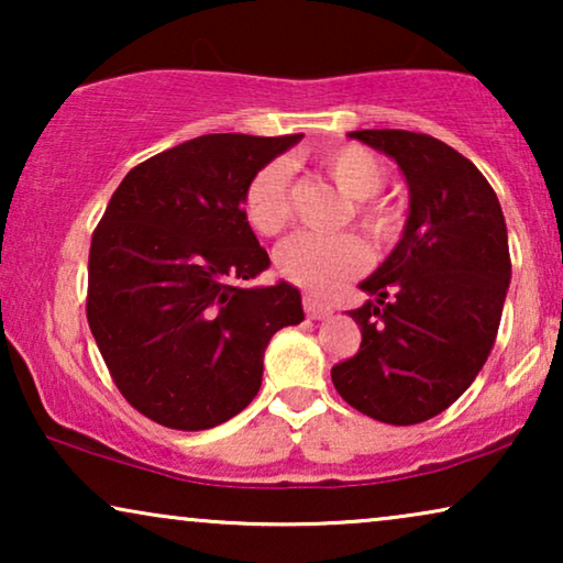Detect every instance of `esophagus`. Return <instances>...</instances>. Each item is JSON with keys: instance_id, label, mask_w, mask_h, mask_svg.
<instances>
[{"instance_id": "1", "label": "esophagus", "mask_w": 563, "mask_h": 563, "mask_svg": "<svg viewBox=\"0 0 563 563\" xmlns=\"http://www.w3.org/2000/svg\"><path fill=\"white\" fill-rule=\"evenodd\" d=\"M302 307H305V314L312 320H325L333 314V307L328 302H320V299H314L312 295H305L302 297Z\"/></svg>"}]
</instances>
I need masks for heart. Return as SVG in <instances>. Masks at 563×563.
<instances>
[{
    "mask_svg": "<svg viewBox=\"0 0 563 563\" xmlns=\"http://www.w3.org/2000/svg\"><path fill=\"white\" fill-rule=\"evenodd\" d=\"M318 164L345 197L353 199L351 218L374 245L395 243L405 225V214L395 202L382 199L387 166L364 145L345 143L320 151ZM243 218L258 235H282L291 222L289 172L282 164H266L251 176L243 191ZM366 245L351 233L314 235L302 233L276 253V268L307 295H330L366 266Z\"/></svg>",
    "mask_w": 563,
    "mask_h": 563,
    "instance_id": "b5f03b06",
    "label": "heart"
}]
</instances>
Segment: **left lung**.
Returning a JSON list of instances; mask_svg holds the SVG:
<instances>
[{"instance_id":"left-lung-1","label":"left lung","mask_w":563,"mask_h":563,"mask_svg":"<svg viewBox=\"0 0 563 563\" xmlns=\"http://www.w3.org/2000/svg\"><path fill=\"white\" fill-rule=\"evenodd\" d=\"M410 184L402 241L361 289L351 312L361 345L330 368L345 402L389 426L435 418L468 389L495 345L510 245L484 174L451 145L410 130H353Z\"/></svg>"}]
</instances>
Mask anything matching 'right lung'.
I'll return each mask as SVG.
<instances>
[{
  "mask_svg": "<svg viewBox=\"0 0 563 563\" xmlns=\"http://www.w3.org/2000/svg\"><path fill=\"white\" fill-rule=\"evenodd\" d=\"M302 133L199 135L130 168L95 228L87 320L114 387L145 418L207 430L256 397L299 291L245 289L272 264L243 218L251 176Z\"/></svg>",
  "mask_w": 563,
  "mask_h": 563,
  "instance_id": "add662e5",
  "label": "right lung"
}]
</instances>
